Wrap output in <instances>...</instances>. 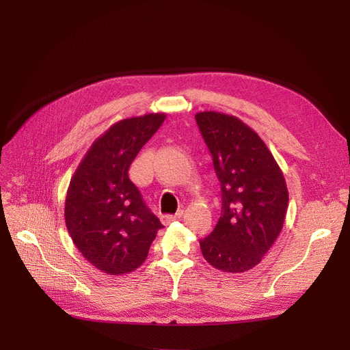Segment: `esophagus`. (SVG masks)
<instances>
[{
    "label": "esophagus",
    "mask_w": 350,
    "mask_h": 350,
    "mask_svg": "<svg viewBox=\"0 0 350 350\" xmlns=\"http://www.w3.org/2000/svg\"><path fill=\"white\" fill-rule=\"evenodd\" d=\"M183 215H184V210H178L175 215H165L163 221H165V224H171V221H174V220L181 219Z\"/></svg>",
    "instance_id": "obj_1"
}]
</instances>
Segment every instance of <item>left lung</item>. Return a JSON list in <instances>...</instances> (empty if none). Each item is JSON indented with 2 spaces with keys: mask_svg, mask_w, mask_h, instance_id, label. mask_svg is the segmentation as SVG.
I'll use <instances>...</instances> for the list:
<instances>
[{
  "mask_svg": "<svg viewBox=\"0 0 350 350\" xmlns=\"http://www.w3.org/2000/svg\"><path fill=\"white\" fill-rule=\"evenodd\" d=\"M220 181L221 211L213 232L200 239L217 270L256 267L282 232L289 193L282 169L260 135L234 115L196 113Z\"/></svg>",
  "mask_w": 350,
  "mask_h": 350,
  "instance_id": "left-lung-1",
  "label": "left lung"
}]
</instances>
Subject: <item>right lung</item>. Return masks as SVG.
<instances>
[{
    "instance_id": "obj_1",
    "label": "right lung",
    "mask_w": 350,
    "mask_h": 350,
    "mask_svg": "<svg viewBox=\"0 0 350 350\" xmlns=\"http://www.w3.org/2000/svg\"><path fill=\"white\" fill-rule=\"evenodd\" d=\"M165 118L166 113H146L115 122L71 176L64 208L68 234L84 258L112 276L140 267L162 228L129 169Z\"/></svg>"
}]
</instances>
